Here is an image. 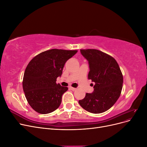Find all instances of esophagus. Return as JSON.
I'll return each mask as SVG.
<instances>
[{"instance_id": "obj_1", "label": "esophagus", "mask_w": 147, "mask_h": 147, "mask_svg": "<svg viewBox=\"0 0 147 147\" xmlns=\"http://www.w3.org/2000/svg\"><path fill=\"white\" fill-rule=\"evenodd\" d=\"M69 89H70V90H72V91H75V90H76V88H73V87H70V88H69Z\"/></svg>"}]
</instances>
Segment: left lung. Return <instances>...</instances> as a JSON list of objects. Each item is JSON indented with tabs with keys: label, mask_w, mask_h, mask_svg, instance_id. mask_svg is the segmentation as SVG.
Listing matches in <instances>:
<instances>
[{
	"label": "left lung",
	"mask_w": 147,
	"mask_h": 147,
	"mask_svg": "<svg viewBox=\"0 0 147 147\" xmlns=\"http://www.w3.org/2000/svg\"><path fill=\"white\" fill-rule=\"evenodd\" d=\"M80 53L88 61V77L95 84L93 92L86 93L79 104L90 113H103L112 107L121 94V71L116 60L105 53L94 49L80 50Z\"/></svg>",
	"instance_id": "obj_1"
}]
</instances>
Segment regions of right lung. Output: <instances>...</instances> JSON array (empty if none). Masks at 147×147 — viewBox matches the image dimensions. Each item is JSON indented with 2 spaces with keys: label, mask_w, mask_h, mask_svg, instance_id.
<instances>
[{
  "label": "right lung",
  "mask_w": 147,
  "mask_h": 147,
  "mask_svg": "<svg viewBox=\"0 0 147 147\" xmlns=\"http://www.w3.org/2000/svg\"><path fill=\"white\" fill-rule=\"evenodd\" d=\"M77 51L52 49L29 62L24 74L23 88L26 99L35 112L47 114L59 107L68 88L57 84L56 79L61 77L66 61Z\"/></svg>",
  "instance_id": "right-lung-1"
}]
</instances>
